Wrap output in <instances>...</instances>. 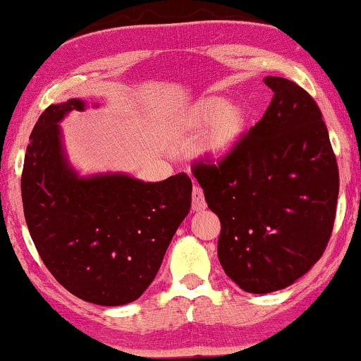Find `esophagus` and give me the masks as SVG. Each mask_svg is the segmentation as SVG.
Instances as JSON below:
<instances>
[{
	"instance_id": "34e87169",
	"label": "esophagus",
	"mask_w": 361,
	"mask_h": 361,
	"mask_svg": "<svg viewBox=\"0 0 361 361\" xmlns=\"http://www.w3.org/2000/svg\"><path fill=\"white\" fill-rule=\"evenodd\" d=\"M205 209H207V202H205L202 188H200L199 185H194L192 186V210L200 212Z\"/></svg>"
}]
</instances>
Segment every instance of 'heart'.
Returning <instances> with one entry per match:
<instances>
[{
  "label": "heart",
  "instance_id": "b5f03b06",
  "mask_svg": "<svg viewBox=\"0 0 361 361\" xmlns=\"http://www.w3.org/2000/svg\"><path fill=\"white\" fill-rule=\"evenodd\" d=\"M212 122L202 142L207 154L223 157L234 149L245 130V111L239 105L226 106L219 97H205L188 108L180 118V129L191 130Z\"/></svg>",
  "mask_w": 361,
  "mask_h": 361
}]
</instances>
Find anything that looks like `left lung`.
<instances>
[{"label": "left lung", "mask_w": 361, "mask_h": 361, "mask_svg": "<svg viewBox=\"0 0 361 361\" xmlns=\"http://www.w3.org/2000/svg\"><path fill=\"white\" fill-rule=\"evenodd\" d=\"M274 97L228 154L192 175L221 232L218 258L242 290H282L322 258L331 237L339 172L315 100L285 78L264 79Z\"/></svg>", "instance_id": "obj_1"}]
</instances>
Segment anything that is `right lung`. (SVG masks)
Here are the masks:
<instances>
[{"instance_id": "obj_1", "label": "right lung", "mask_w": 361, "mask_h": 361, "mask_svg": "<svg viewBox=\"0 0 361 361\" xmlns=\"http://www.w3.org/2000/svg\"><path fill=\"white\" fill-rule=\"evenodd\" d=\"M73 109L84 103L46 108L30 135L20 181L25 221L42 262L71 295L99 305L129 304L154 280L191 209L192 183L186 173L161 183L78 178L57 126Z\"/></svg>"}]
</instances>
